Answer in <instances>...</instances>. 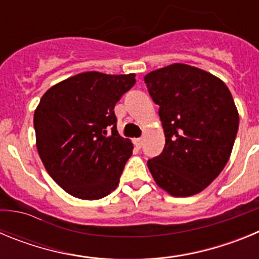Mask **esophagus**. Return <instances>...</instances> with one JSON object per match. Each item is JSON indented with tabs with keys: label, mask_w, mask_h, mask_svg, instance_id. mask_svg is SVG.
Returning a JSON list of instances; mask_svg holds the SVG:
<instances>
[{
	"label": "esophagus",
	"mask_w": 259,
	"mask_h": 259,
	"mask_svg": "<svg viewBox=\"0 0 259 259\" xmlns=\"http://www.w3.org/2000/svg\"><path fill=\"white\" fill-rule=\"evenodd\" d=\"M134 144L136 148H139L140 149L141 146H143V139L141 137H137V139H134Z\"/></svg>",
	"instance_id": "esophagus-1"
}]
</instances>
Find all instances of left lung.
<instances>
[{
  "label": "left lung",
  "instance_id": "left-lung-1",
  "mask_svg": "<svg viewBox=\"0 0 259 259\" xmlns=\"http://www.w3.org/2000/svg\"><path fill=\"white\" fill-rule=\"evenodd\" d=\"M163 127V152L148 161L153 179L174 197L202 192L230 159L239 130L232 95L219 77L174 63L144 76Z\"/></svg>",
  "mask_w": 259,
  "mask_h": 259
}]
</instances>
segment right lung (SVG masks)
<instances>
[{
    "mask_svg": "<svg viewBox=\"0 0 259 259\" xmlns=\"http://www.w3.org/2000/svg\"><path fill=\"white\" fill-rule=\"evenodd\" d=\"M136 75L81 72L49 88L33 115L36 146L52 179L80 200H100L118 187L131 140L116 131L114 107Z\"/></svg>",
    "mask_w": 259,
    "mask_h": 259,
    "instance_id": "1",
    "label": "right lung"
}]
</instances>
